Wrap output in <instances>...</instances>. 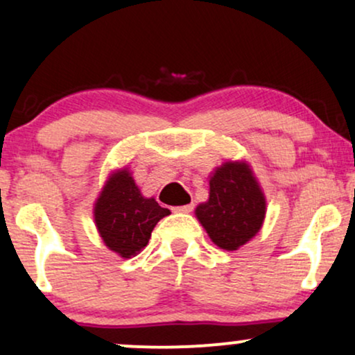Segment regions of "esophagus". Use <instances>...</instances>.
I'll use <instances>...</instances> for the list:
<instances>
[{
    "instance_id": "34e87169",
    "label": "esophagus",
    "mask_w": 355,
    "mask_h": 355,
    "mask_svg": "<svg viewBox=\"0 0 355 355\" xmlns=\"http://www.w3.org/2000/svg\"><path fill=\"white\" fill-rule=\"evenodd\" d=\"M175 211H177V214H190L191 210H193V205H180V207H175L173 209Z\"/></svg>"
}]
</instances>
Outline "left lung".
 Returning <instances> with one entry per match:
<instances>
[{"mask_svg": "<svg viewBox=\"0 0 355 355\" xmlns=\"http://www.w3.org/2000/svg\"><path fill=\"white\" fill-rule=\"evenodd\" d=\"M209 183V200L195 209V215L215 245L237 250L262 227L263 191L245 162H225L215 168Z\"/></svg>", "mask_w": 355, "mask_h": 355, "instance_id": "left-lung-1", "label": "left lung"}]
</instances>
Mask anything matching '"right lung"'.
I'll list each match as a JSON object with an SVG mask.
<instances>
[{"mask_svg": "<svg viewBox=\"0 0 355 355\" xmlns=\"http://www.w3.org/2000/svg\"><path fill=\"white\" fill-rule=\"evenodd\" d=\"M93 215L105 245L130 259L146 247L155 225L170 215V210L158 205L153 197H144L130 170L121 168L108 177Z\"/></svg>", "mask_w": 355, "mask_h": 355, "instance_id": "1", "label": "right lung"}]
</instances>
